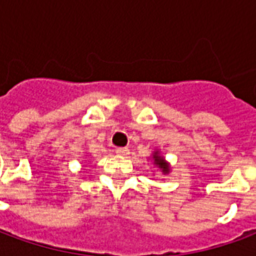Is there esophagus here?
<instances>
[{
    "label": "esophagus",
    "mask_w": 256,
    "mask_h": 256,
    "mask_svg": "<svg viewBox=\"0 0 256 256\" xmlns=\"http://www.w3.org/2000/svg\"><path fill=\"white\" fill-rule=\"evenodd\" d=\"M116 154L119 156H128V148H116Z\"/></svg>",
    "instance_id": "obj_1"
}]
</instances>
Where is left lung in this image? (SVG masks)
Instances as JSON below:
<instances>
[{
  "instance_id": "left-lung-1",
  "label": "left lung",
  "mask_w": 256,
  "mask_h": 256,
  "mask_svg": "<svg viewBox=\"0 0 256 256\" xmlns=\"http://www.w3.org/2000/svg\"><path fill=\"white\" fill-rule=\"evenodd\" d=\"M152 158H154V163L160 168L163 174H168V172H170V166H168V163L164 160V158L160 155L159 150H155V152L152 154Z\"/></svg>"
}]
</instances>
